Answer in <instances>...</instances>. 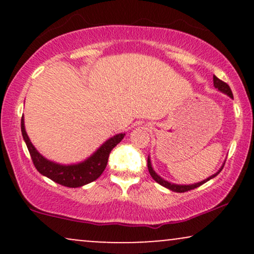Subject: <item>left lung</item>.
Here are the masks:
<instances>
[{"label":"left lung","instance_id":"obj_1","mask_svg":"<svg viewBox=\"0 0 254 254\" xmlns=\"http://www.w3.org/2000/svg\"><path fill=\"white\" fill-rule=\"evenodd\" d=\"M214 86L216 87V88H217L218 90H221V92L226 93L227 95H229L230 98H233V93H232V89H230V87H229L228 84H227L226 82H223L222 80H220V78L215 76V75H214ZM222 168H223V167H222ZM222 168H221V170H222ZM148 170H149V173H150L151 178H153V179L155 180V182H156L157 184H160V185L165 186V188L170 189V190L174 191V192H188V191L193 190V189L199 188L200 185H203L204 183H206V182H208V180H210L211 178L216 177L217 174L221 172V170H220V171L217 172L216 174H214V176H211L210 178H208V179H206V180H203V182H200V183L193 184V185H176V184H171V183L166 182V180L162 179V178H160L159 176H157L155 172H154L153 168H151L150 160H149V159H148Z\"/></svg>","mask_w":254,"mask_h":254}]
</instances>
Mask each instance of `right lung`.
Listing matches in <instances>:
<instances>
[{
    "label": "right lung",
    "instance_id": "1",
    "mask_svg": "<svg viewBox=\"0 0 254 254\" xmlns=\"http://www.w3.org/2000/svg\"><path fill=\"white\" fill-rule=\"evenodd\" d=\"M21 132L24 137L26 145H27L28 151L33 162L34 167L43 176L48 177L49 179L54 180L55 183L60 185L66 186V188H80V186L86 185L94 180H97L99 177L103 174V172L106 168L107 161H109V155L111 150L117 145L122 139L124 138L125 133H119V135L113 136L109 141L99 148L98 151H95L88 160L84 162H81L78 165L71 166H62L55 164V162L49 161L45 157H43L31 143L27 133L25 130L24 118H21Z\"/></svg>",
    "mask_w": 254,
    "mask_h": 254
}]
</instances>
